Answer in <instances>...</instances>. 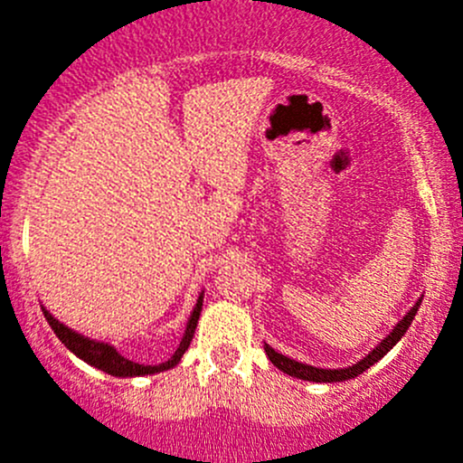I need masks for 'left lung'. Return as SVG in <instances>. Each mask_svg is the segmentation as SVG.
<instances>
[{"label":"left lung","mask_w":463,"mask_h":463,"mask_svg":"<svg viewBox=\"0 0 463 463\" xmlns=\"http://www.w3.org/2000/svg\"><path fill=\"white\" fill-rule=\"evenodd\" d=\"M419 305H421V300H419L417 305H414L412 309L408 311V316H405L403 320H399V325H396L394 329L390 331V335H387V338L383 340V343L378 345L376 349H372V352L367 354V356L363 358V361H358L356 365L345 367V370H320V367L305 365V363H298V361H291V358L282 356V354H278L273 347H269V345H264L266 356H269L270 363H273V365L278 367V370H282L284 374L302 378V381H314V383L349 381V378H356L358 374H363V372H365V370H370V367L374 365V363L381 361V358L385 356V354L390 352V349L394 347V345L399 343L401 338H403V334H405V331H408V326L412 325L414 316H417Z\"/></svg>","instance_id":"8db88e82"}]
</instances>
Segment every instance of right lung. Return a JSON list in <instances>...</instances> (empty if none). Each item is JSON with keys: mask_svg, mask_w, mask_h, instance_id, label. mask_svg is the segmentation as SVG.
<instances>
[{"mask_svg": "<svg viewBox=\"0 0 463 463\" xmlns=\"http://www.w3.org/2000/svg\"><path fill=\"white\" fill-rule=\"evenodd\" d=\"M202 305H203V296H199L197 307H194L193 316H190L188 326H185V334H184V338H181L179 347H176V352L172 354L170 361L161 363V365H141V363L129 361V358L120 356V354L116 352L111 345L98 343V340H89V338H85V335L76 334V331H71L69 326H64L62 322L55 320L46 309H42V311H44V318L51 325V329H53L55 335H58V338L64 343V347L71 349L78 358H82V361L89 363L91 367H98V370L107 372V374H111V376H145V374H156V372L170 370V367H175L176 363L181 361V356L185 354V349L190 347V340H193L194 329H197V320H199V314H202Z\"/></svg>", "mask_w": 463, "mask_h": 463, "instance_id": "1", "label": "right lung"}]
</instances>
